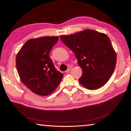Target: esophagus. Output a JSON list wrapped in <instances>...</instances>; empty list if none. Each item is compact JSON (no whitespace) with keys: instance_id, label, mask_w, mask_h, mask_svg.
I'll return each mask as SVG.
<instances>
[{"instance_id":"esophagus-1","label":"esophagus","mask_w":131,"mask_h":131,"mask_svg":"<svg viewBox=\"0 0 131 131\" xmlns=\"http://www.w3.org/2000/svg\"><path fill=\"white\" fill-rule=\"evenodd\" d=\"M71 69H72V68H71V67H69V68H68V69L66 70L65 71V72H66V73H67V72H69V71H70Z\"/></svg>"}]
</instances>
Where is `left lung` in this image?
<instances>
[{
    "mask_svg": "<svg viewBox=\"0 0 131 131\" xmlns=\"http://www.w3.org/2000/svg\"><path fill=\"white\" fill-rule=\"evenodd\" d=\"M62 41L74 53L83 71L79 83L88 90H96L107 83L114 72L117 56L106 34L85 29L62 35Z\"/></svg>",
    "mask_w": 131,
    "mask_h": 131,
    "instance_id": "1",
    "label": "left lung"
}]
</instances>
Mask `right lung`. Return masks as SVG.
I'll list each match as a JSON object with an SVG mask.
<instances>
[{
  "label": "right lung",
  "instance_id": "add662e5",
  "mask_svg": "<svg viewBox=\"0 0 131 131\" xmlns=\"http://www.w3.org/2000/svg\"><path fill=\"white\" fill-rule=\"evenodd\" d=\"M58 36L29 39L17 55L16 68L21 81L37 95L47 96L54 91L63 75L55 69L49 53Z\"/></svg>",
  "mask_w": 131,
  "mask_h": 131
}]
</instances>
